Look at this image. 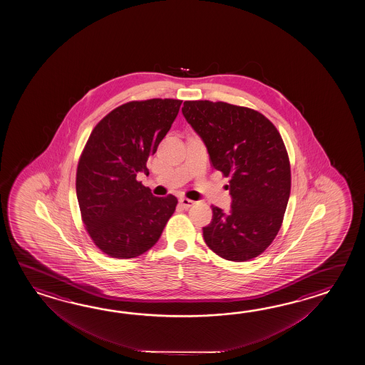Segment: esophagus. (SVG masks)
Returning a JSON list of instances; mask_svg holds the SVG:
<instances>
[{
    "instance_id": "1",
    "label": "esophagus",
    "mask_w": 365,
    "mask_h": 365,
    "mask_svg": "<svg viewBox=\"0 0 365 365\" xmlns=\"http://www.w3.org/2000/svg\"><path fill=\"white\" fill-rule=\"evenodd\" d=\"M180 205L184 207V209H189L194 205V201L189 200V198H180Z\"/></svg>"
}]
</instances>
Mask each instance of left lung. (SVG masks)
<instances>
[{
  "label": "left lung",
  "mask_w": 365,
  "mask_h": 365,
  "mask_svg": "<svg viewBox=\"0 0 365 365\" xmlns=\"http://www.w3.org/2000/svg\"><path fill=\"white\" fill-rule=\"evenodd\" d=\"M182 115L201 137L211 165L230 178V212L211 206L203 239L217 256L253 259L278 235L291 193V167L279 132L255 109L225 101H184Z\"/></svg>",
  "instance_id": "obj_1"
}]
</instances>
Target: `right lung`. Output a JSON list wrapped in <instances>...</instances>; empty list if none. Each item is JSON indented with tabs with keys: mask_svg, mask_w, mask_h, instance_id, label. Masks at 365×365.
<instances>
[{
	"mask_svg": "<svg viewBox=\"0 0 365 365\" xmlns=\"http://www.w3.org/2000/svg\"><path fill=\"white\" fill-rule=\"evenodd\" d=\"M182 101L125 103L93 128L77 167L81 217L93 244L112 258L128 259L153 248L175 212V195L154 197L137 181L148 156L171 129Z\"/></svg>",
	"mask_w": 365,
	"mask_h": 365,
	"instance_id": "obj_1",
	"label": "right lung"
}]
</instances>
